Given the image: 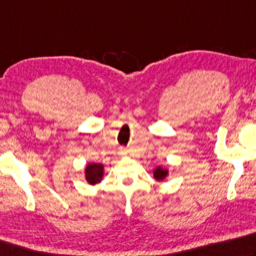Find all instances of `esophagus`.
I'll use <instances>...</instances> for the list:
<instances>
[{"instance_id": "esophagus-1", "label": "esophagus", "mask_w": 256, "mask_h": 256, "mask_svg": "<svg viewBox=\"0 0 256 256\" xmlns=\"http://www.w3.org/2000/svg\"><path fill=\"white\" fill-rule=\"evenodd\" d=\"M120 153H123V154H125V153H126V151H125V148H120Z\"/></svg>"}]
</instances>
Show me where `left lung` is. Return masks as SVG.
I'll list each match as a JSON object with an SVG mask.
<instances>
[{
	"label": "left lung",
	"mask_w": 256,
	"mask_h": 256,
	"mask_svg": "<svg viewBox=\"0 0 256 256\" xmlns=\"http://www.w3.org/2000/svg\"><path fill=\"white\" fill-rule=\"evenodd\" d=\"M168 176L169 169L164 168V166H156V168L153 170V178L156 181H164Z\"/></svg>",
	"instance_id": "left-lung-1"
}]
</instances>
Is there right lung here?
Instances as JSON below:
<instances>
[{
    "mask_svg": "<svg viewBox=\"0 0 256 256\" xmlns=\"http://www.w3.org/2000/svg\"><path fill=\"white\" fill-rule=\"evenodd\" d=\"M104 166L100 164H88L85 166V179L90 184H100L104 176Z\"/></svg>",
    "mask_w": 256,
    "mask_h": 256,
    "instance_id": "1",
    "label": "right lung"
}]
</instances>
